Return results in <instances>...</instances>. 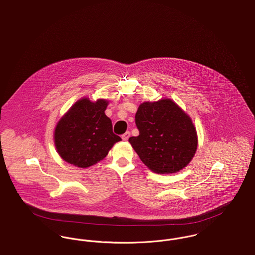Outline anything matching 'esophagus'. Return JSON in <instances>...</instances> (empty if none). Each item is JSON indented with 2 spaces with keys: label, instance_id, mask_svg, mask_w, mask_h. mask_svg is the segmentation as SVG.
<instances>
[{
  "label": "esophagus",
  "instance_id": "esophagus-1",
  "mask_svg": "<svg viewBox=\"0 0 255 255\" xmlns=\"http://www.w3.org/2000/svg\"><path fill=\"white\" fill-rule=\"evenodd\" d=\"M130 137V132L129 131H127L126 133H124L123 135H122V139H124V140H127L128 138Z\"/></svg>",
  "mask_w": 255,
  "mask_h": 255
}]
</instances>
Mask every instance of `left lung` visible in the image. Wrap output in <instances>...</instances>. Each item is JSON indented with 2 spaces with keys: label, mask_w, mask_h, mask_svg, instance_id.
Here are the masks:
<instances>
[{
  "label": "left lung",
  "mask_w": 255,
  "mask_h": 255,
  "mask_svg": "<svg viewBox=\"0 0 255 255\" xmlns=\"http://www.w3.org/2000/svg\"><path fill=\"white\" fill-rule=\"evenodd\" d=\"M135 121L139 134L129 137V141L143 164L154 173H176L194 156L196 129L172 100L142 103Z\"/></svg>",
  "instance_id": "left-lung-1"
}]
</instances>
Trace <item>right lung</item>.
<instances>
[{
    "mask_svg": "<svg viewBox=\"0 0 255 255\" xmlns=\"http://www.w3.org/2000/svg\"><path fill=\"white\" fill-rule=\"evenodd\" d=\"M108 102H77L61 118L54 133L59 155L79 168L92 166L108 155L121 137L113 132L112 120L105 115Z\"/></svg>",
    "mask_w": 255,
    "mask_h": 255,
    "instance_id": "obj_1",
    "label": "right lung"
}]
</instances>
